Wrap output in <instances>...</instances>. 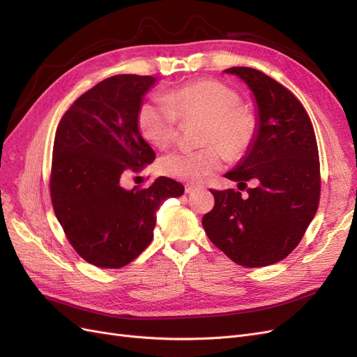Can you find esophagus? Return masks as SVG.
<instances>
[{
  "label": "esophagus",
  "mask_w": 357,
  "mask_h": 357,
  "mask_svg": "<svg viewBox=\"0 0 357 357\" xmlns=\"http://www.w3.org/2000/svg\"><path fill=\"white\" fill-rule=\"evenodd\" d=\"M198 189H201V186H199V185H197V183H188V185L185 186L186 193H193V192L198 190Z\"/></svg>",
  "instance_id": "esophagus-1"
}]
</instances>
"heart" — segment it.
Segmentation results:
<instances>
[{
  "label": "heart",
  "mask_w": 357,
  "mask_h": 357,
  "mask_svg": "<svg viewBox=\"0 0 357 357\" xmlns=\"http://www.w3.org/2000/svg\"><path fill=\"white\" fill-rule=\"evenodd\" d=\"M177 119L201 121L198 142L205 146L195 152H172L159 160L162 174L183 181H198L220 169L225 155L243 156L257 129L255 113L240 104L238 93L215 80L193 82L168 92L164 101L143 104L137 125L147 143L165 149L176 135Z\"/></svg>",
  "instance_id": "heart-1"
}]
</instances>
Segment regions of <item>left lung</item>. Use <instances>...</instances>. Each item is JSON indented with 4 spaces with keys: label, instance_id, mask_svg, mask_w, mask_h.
<instances>
[{
    "label": "left lung",
    "instance_id": "obj_1",
    "mask_svg": "<svg viewBox=\"0 0 357 357\" xmlns=\"http://www.w3.org/2000/svg\"><path fill=\"white\" fill-rule=\"evenodd\" d=\"M252 91L253 143L225 177L241 192L211 190L214 208L202 218L211 243L235 264L256 268L284 259L299 244L319 207L320 164L310 117L296 96L262 71L232 67ZM240 189V190H243Z\"/></svg>",
    "mask_w": 357,
    "mask_h": 357
}]
</instances>
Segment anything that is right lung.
<instances>
[{"label": "right lung", "instance_id": "right-lung-1", "mask_svg": "<svg viewBox=\"0 0 357 357\" xmlns=\"http://www.w3.org/2000/svg\"><path fill=\"white\" fill-rule=\"evenodd\" d=\"M158 79L119 74L93 86L63 114L53 144L50 195L68 241L86 262L122 268L153 240L156 211L185 186L159 177L147 189H125L126 169L155 160L137 116Z\"/></svg>", "mask_w": 357, "mask_h": 357}]
</instances>
